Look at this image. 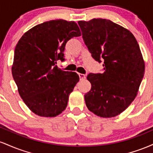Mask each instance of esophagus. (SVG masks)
<instances>
[{
    "mask_svg": "<svg viewBox=\"0 0 153 153\" xmlns=\"http://www.w3.org/2000/svg\"><path fill=\"white\" fill-rule=\"evenodd\" d=\"M78 75H79V78H80V80H85V75L84 74H82V73H78Z\"/></svg>",
    "mask_w": 153,
    "mask_h": 153,
    "instance_id": "esophagus-1",
    "label": "esophagus"
}]
</instances>
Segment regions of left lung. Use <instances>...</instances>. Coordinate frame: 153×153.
<instances>
[{"mask_svg": "<svg viewBox=\"0 0 153 153\" xmlns=\"http://www.w3.org/2000/svg\"><path fill=\"white\" fill-rule=\"evenodd\" d=\"M91 56L103 62V73H90L91 89L85 94L89 111L101 117L120 114L134 101L145 73V62L136 39L128 29L108 19L79 21Z\"/></svg>", "mask_w": 153, "mask_h": 153, "instance_id": "left-lung-1", "label": "left lung"}]
</instances>
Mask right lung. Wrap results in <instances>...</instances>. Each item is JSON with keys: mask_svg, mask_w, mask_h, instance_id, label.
<instances>
[{"mask_svg": "<svg viewBox=\"0 0 153 153\" xmlns=\"http://www.w3.org/2000/svg\"><path fill=\"white\" fill-rule=\"evenodd\" d=\"M80 35L75 22L52 20L31 28L17 43L12 75L21 98L35 114L54 117L65 109L79 76L56 64L65 59L67 42Z\"/></svg>", "mask_w": 153, "mask_h": 153, "instance_id": "obj_1", "label": "right lung"}]
</instances>
